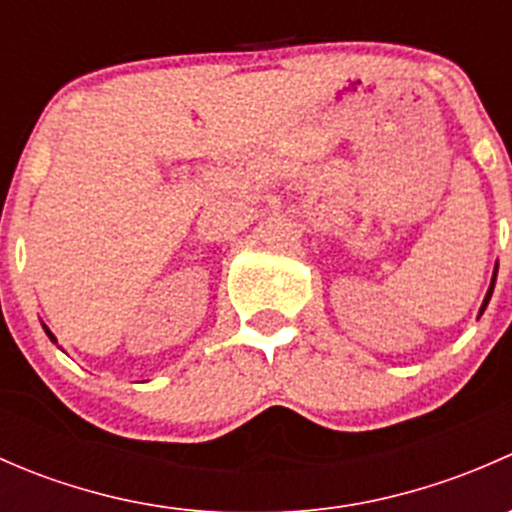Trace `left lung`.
Returning a JSON list of instances; mask_svg holds the SVG:
<instances>
[{
	"mask_svg": "<svg viewBox=\"0 0 512 512\" xmlns=\"http://www.w3.org/2000/svg\"><path fill=\"white\" fill-rule=\"evenodd\" d=\"M495 275H498V270H495ZM495 275H493V282H490L488 294H485V299H483V307H480V314L485 312V307H488V302H490V294H493V285H495Z\"/></svg>",
	"mask_w": 512,
	"mask_h": 512,
	"instance_id": "left-lung-1",
	"label": "left lung"
}]
</instances>
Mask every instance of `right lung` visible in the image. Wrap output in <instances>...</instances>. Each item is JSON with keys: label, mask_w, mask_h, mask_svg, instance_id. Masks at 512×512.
<instances>
[{"label": "right lung", "mask_w": 512, "mask_h": 512, "mask_svg": "<svg viewBox=\"0 0 512 512\" xmlns=\"http://www.w3.org/2000/svg\"><path fill=\"white\" fill-rule=\"evenodd\" d=\"M44 329H46V327H44ZM46 334H49V339H51V342H56V339H54V334H51L49 329H46Z\"/></svg>", "instance_id": "right-lung-1"}]
</instances>
